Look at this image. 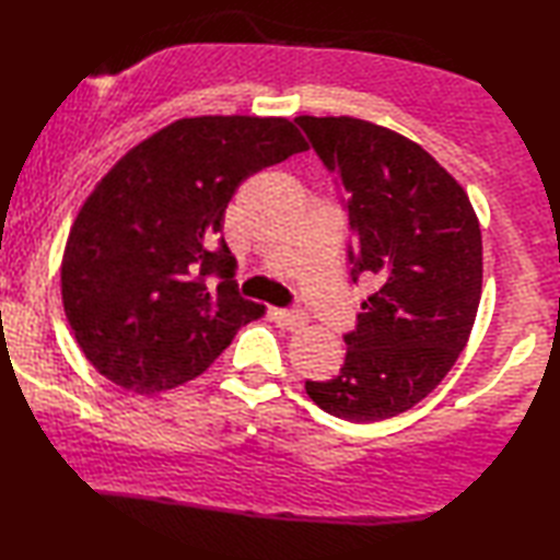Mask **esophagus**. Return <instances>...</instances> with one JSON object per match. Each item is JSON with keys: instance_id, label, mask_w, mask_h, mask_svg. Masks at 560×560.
Wrapping results in <instances>:
<instances>
[{"instance_id": "esophagus-1", "label": "esophagus", "mask_w": 560, "mask_h": 560, "mask_svg": "<svg viewBox=\"0 0 560 560\" xmlns=\"http://www.w3.org/2000/svg\"><path fill=\"white\" fill-rule=\"evenodd\" d=\"M270 317H272L275 325L282 327V329H290V331H295V329H302V327H305V317H302L300 312H290V310H270Z\"/></svg>"}]
</instances>
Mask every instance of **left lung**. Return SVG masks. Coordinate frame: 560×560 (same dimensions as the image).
<instances>
[{"mask_svg": "<svg viewBox=\"0 0 560 560\" xmlns=\"http://www.w3.org/2000/svg\"><path fill=\"white\" fill-rule=\"evenodd\" d=\"M295 122L347 191L351 280H374L339 376L307 381L351 423L406 413L455 366L482 298V231L469 196L423 147L359 117Z\"/></svg>", "mask_w": 560, "mask_h": 560, "instance_id": "left-lung-1", "label": "left lung"}]
</instances>
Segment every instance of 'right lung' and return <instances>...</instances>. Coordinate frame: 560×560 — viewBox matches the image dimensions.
Listing matches in <instances>:
<instances>
[{"mask_svg": "<svg viewBox=\"0 0 560 560\" xmlns=\"http://www.w3.org/2000/svg\"><path fill=\"white\" fill-rule=\"evenodd\" d=\"M305 150L285 117L201 115L117 160L78 211L61 262L66 319L97 374L137 394L182 386L262 317L235 288L223 213L250 174Z\"/></svg>", "mask_w": 560, "mask_h": 560, "instance_id": "1", "label": "right lung"}]
</instances>
